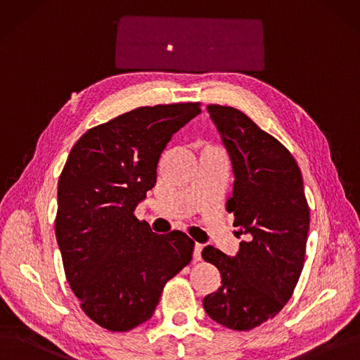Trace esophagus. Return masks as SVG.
<instances>
[{"mask_svg": "<svg viewBox=\"0 0 360 360\" xmlns=\"http://www.w3.org/2000/svg\"><path fill=\"white\" fill-rule=\"evenodd\" d=\"M202 250H203V245L195 243L194 252H193V257H194L195 261H200V259H202Z\"/></svg>", "mask_w": 360, "mask_h": 360, "instance_id": "34e87169", "label": "esophagus"}]
</instances>
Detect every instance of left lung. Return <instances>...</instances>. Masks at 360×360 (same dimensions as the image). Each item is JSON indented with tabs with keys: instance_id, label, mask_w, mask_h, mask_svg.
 <instances>
[{
	"instance_id": "8db88e82",
	"label": "left lung",
	"mask_w": 360,
	"mask_h": 360,
	"mask_svg": "<svg viewBox=\"0 0 360 360\" xmlns=\"http://www.w3.org/2000/svg\"><path fill=\"white\" fill-rule=\"evenodd\" d=\"M225 148L234 185L227 210L240 242L236 257L214 246L202 252L221 273V286L203 298L219 325L249 330L281 311L304 267L310 209L301 170L285 146L231 106L207 105Z\"/></svg>"
}]
</instances>
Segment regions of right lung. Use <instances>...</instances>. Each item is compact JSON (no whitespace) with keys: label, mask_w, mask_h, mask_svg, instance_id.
<instances>
[{"label":"right lung","mask_w":360,"mask_h":360,"mask_svg":"<svg viewBox=\"0 0 360 360\" xmlns=\"http://www.w3.org/2000/svg\"><path fill=\"white\" fill-rule=\"evenodd\" d=\"M200 103L141 106L87 130L58 182L56 240L83 311L99 326L126 332L151 319L167 281L191 261L182 231L155 234L133 212L157 179L173 133Z\"/></svg>","instance_id":"right-lung-1"}]
</instances>
